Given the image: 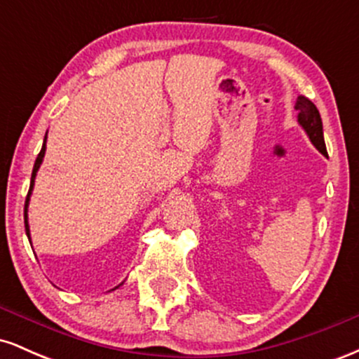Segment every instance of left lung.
Wrapping results in <instances>:
<instances>
[{
	"label": "left lung",
	"mask_w": 359,
	"mask_h": 359,
	"mask_svg": "<svg viewBox=\"0 0 359 359\" xmlns=\"http://www.w3.org/2000/svg\"><path fill=\"white\" fill-rule=\"evenodd\" d=\"M295 109L299 111V116H297L299 125L304 128L307 137L311 138L312 145H314L324 156H327V150H325V143H324V133H323V119H320L319 109L316 108L314 102L304 96L297 97Z\"/></svg>",
	"instance_id": "obj_1"
}]
</instances>
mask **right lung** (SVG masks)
Segmentation results:
<instances>
[{
	"mask_svg": "<svg viewBox=\"0 0 359 359\" xmlns=\"http://www.w3.org/2000/svg\"><path fill=\"white\" fill-rule=\"evenodd\" d=\"M45 142H47V135H45V140H43V145H42V150H40L39 156H36L35 160V165H34V172H32V182H30V191H28V196H27V201H25V231H27V236L28 240H30V226H28V203H30V196H32V191H34V184H35V177H36V172H39L40 165H42V160H43V155H45ZM32 243V240H30ZM118 288V287H116Z\"/></svg>",
	"mask_w": 359,
	"mask_h": 359,
	"instance_id": "right-lung-1",
	"label": "right lung"
}]
</instances>
